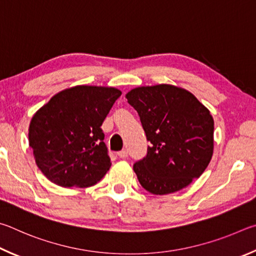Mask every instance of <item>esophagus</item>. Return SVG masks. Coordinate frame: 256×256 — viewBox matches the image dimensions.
<instances>
[{
	"label": "esophagus",
	"instance_id": "obj_1",
	"mask_svg": "<svg viewBox=\"0 0 256 256\" xmlns=\"http://www.w3.org/2000/svg\"><path fill=\"white\" fill-rule=\"evenodd\" d=\"M118 158H128L127 150H120V152H118Z\"/></svg>",
	"mask_w": 256,
	"mask_h": 256
}]
</instances>
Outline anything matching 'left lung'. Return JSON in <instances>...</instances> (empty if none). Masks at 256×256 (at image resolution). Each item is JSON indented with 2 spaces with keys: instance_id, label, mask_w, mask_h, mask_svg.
Here are the masks:
<instances>
[{
  "instance_id": "obj_1",
  "label": "left lung",
  "mask_w": 256,
  "mask_h": 256,
  "mask_svg": "<svg viewBox=\"0 0 256 256\" xmlns=\"http://www.w3.org/2000/svg\"><path fill=\"white\" fill-rule=\"evenodd\" d=\"M126 98L152 144L145 158L134 164L142 186L163 196L198 178L214 153V119L207 108L191 92L171 84L135 88Z\"/></svg>"
}]
</instances>
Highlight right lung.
Returning a JSON list of instances; mask_svg holds the SVG:
<instances>
[{
	"label": "right lung",
	"mask_w": 256,
	"mask_h": 256,
	"mask_svg": "<svg viewBox=\"0 0 256 256\" xmlns=\"http://www.w3.org/2000/svg\"><path fill=\"white\" fill-rule=\"evenodd\" d=\"M120 96L116 88L78 85L58 92L36 112L29 146L49 181L88 188L106 176L111 160L101 126Z\"/></svg>",
	"instance_id": "obj_1"
}]
</instances>
